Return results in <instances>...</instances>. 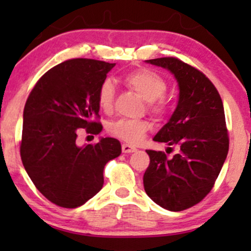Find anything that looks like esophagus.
Returning a JSON list of instances; mask_svg holds the SVG:
<instances>
[{
    "mask_svg": "<svg viewBox=\"0 0 251 251\" xmlns=\"http://www.w3.org/2000/svg\"><path fill=\"white\" fill-rule=\"evenodd\" d=\"M122 150H123V153H131V152L137 151V149L133 148V146L128 145V144H123Z\"/></svg>",
    "mask_w": 251,
    "mask_h": 251,
    "instance_id": "1",
    "label": "esophagus"
}]
</instances>
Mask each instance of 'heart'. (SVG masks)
I'll return each mask as SVG.
<instances>
[{
  "label": "heart",
  "instance_id": "b5f03b06",
  "mask_svg": "<svg viewBox=\"0 0 251 251\" xmlns=\"http://www.w3.org/2000/svg\"><path fill=\"white\" fill-rule=\"evenodd\" d=\"M125 82L135 93L149 102L150 111L162 116L165 113V102L163 97L168 89V82L160 74L150 70H138L125 76ZM98 102L102 111L108 112L113 107L114 86L111 80H106L98 92ZM150 129V124L145 120L120 119L109 126V133L128 144H138Z\"/></svg>",
  "mask_w": 251,
  "mask_h": 251
}]
</instances>
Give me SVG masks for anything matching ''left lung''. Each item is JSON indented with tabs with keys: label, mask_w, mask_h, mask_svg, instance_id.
Listing matches in <instances>:
<instances>
[{
	"label": "left lung",
	"mask_w": 251,
	"mask_h": 251,
	"mask_svg": "<svg viewBox=\"0 0 251 251\" xmlns=\"http://www.w3.org/2000/svg\"><path fill=\"white\" fill-rule=\"evenodd\" d=\"M146 62L174 74L179 98L174 114L153 138L178 146V153L169 159L162 151H146L150 165L144 174V189L162 208L181 211L211 191L226 162L229 137L223 102L208 77L177 57Z\"/></svg>",
	"instance_id": "1"
}]
</instances>
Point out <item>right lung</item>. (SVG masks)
<instances>
[{
	"instance_id": "1",
	"label": "right lung",
	"mask_w": 251,
	"mask_h": 251,
	"mask_svg": "<svg viewBox=\"0 0 251 251\" xmlns=\"http://www.w3.org/2000/svg\"><path fill=\"white\" fill-rule=\"evenodd\" d=\"M116 66L92 59L63 61L40 77L24 111L20 153L31 181L51 203L77 208L100 191L103 168L119 157L114 138L77 146L80 128L99 134L98 92Z\"/></svg>"
}]
</instances>
